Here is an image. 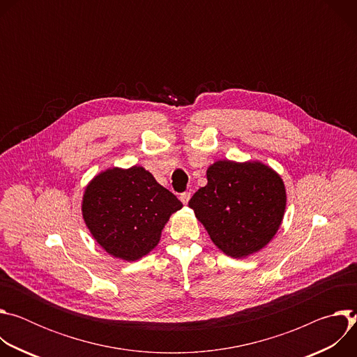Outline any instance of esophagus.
I'll use <instances>...</instances> for the list:
<instances>
[{
  "instance_id": "1",
  "label": "esophagus",
  "mask_w": 357,
  "mask_h": 357,
  "mask_svg": "<svg viewBox=\"0 0 357 357\" xmlns=\"http://www.w3.org/2000/svg\"><path fill=\"white\" fill-rule=\"evenodd\" d=\"M179 199H181V202L183 203V205H186V203H188L189 199H190V192H183V193H181V195H179Z\"/></svg>"
}]
</instances>
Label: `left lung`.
I'll return each instance as SVG.
<instances>
[{"label": "left lung", "mask_w": 357, "mask_h": 357, "mask_svg": "<svg viewBox=\"0 0 357 357\" xmlns=\"http://www.w3.org/2000/svg\"><path fill=\"white\" fill-rule=\"evenodd\" d=\"M208 185L189 208L212 241L233 259L261 250L277 233L287 203L278 174L261 162L218 161L208 169Z\"/></svg>", "instance_id": "8db88e82"}]
</instances>
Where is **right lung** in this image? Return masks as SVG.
<instances>
[{
	"label": "right lung",
	"mask_w": 357,
	"mask_h": 357,
	"mask_svg": "<svg viewBox=\"0 0 357 357\" xmlns=\"http://www.w3.org/2000/svg\"><path fill=\"white\" fill-rule=\"evenodd\" d=\"M181 200L142 167L113 168L97 175L83 196V219L112 256L135 261L154 248Z\"/></svg>",
	"instance_id": "right-lung-1"
}]
</instances>
